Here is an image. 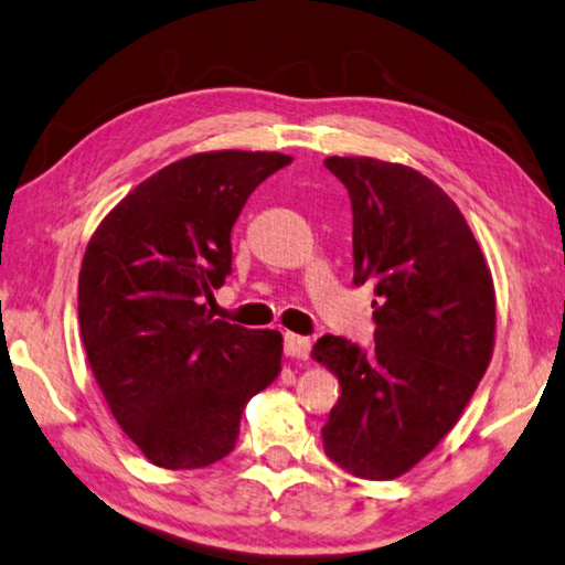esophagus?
I'll return each instance as SVG.
<instances>
[{
  "label": "esophagus",
  "instance_id": "obj_1",
  "mask_svg": "<svg viewBox=\"0 0 565 565\" xmlns=\"http://www.w3.org/2000/svg\"><path fill=\"white\" fill-rule=\"evenodd\" d=\"M310 353V341L306 335L285 333V355L292 361H306Z\"/></svg>",
  "mask_w": 565,
  "mask_h": 565
}]
</instances>
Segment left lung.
Masks as SVG:
<instances>
[{
	"instance_id": "obj_1",
	"label": "left lung",
	"mask_w": 565,
	"mask_h": 565,
	"mask_svg": "<svg viewBox=\"0 0 565 565\" xmlns=\"http://www.w3.org/2000/svg\"><path fill=\"white\" fill-rule=\"evenodd\" d=\"M349 189L353 282L376 300L366 353L323 335L312 359L338 376L326 455L363 480H394L447 437L494 349L492 273L459 206L431 179L371 156H328Z\"/></svg>"
}]
</instances>
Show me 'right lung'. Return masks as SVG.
Masks as SVG:
<instances>
[{
  "label": "right lung",
  "instance_id": "1",
  "mask_svg": "<svg viewBox=\"0 0 565 565\" xmlns=\"http://www.w3.org/2000/svg\"><path fill=\"white\" fill-rule=\"evenodd\" d=\"M292 156L204 151L156 171L103 216L77 277V318L110 414L146 459L199 470L227 457L249 398L280 373L282 335L214 320L232 224Z\"/></svg>",
  "mask_w": 565,
  "mask_h": 565
}]
</instances>
